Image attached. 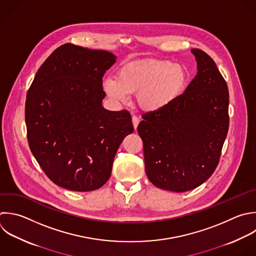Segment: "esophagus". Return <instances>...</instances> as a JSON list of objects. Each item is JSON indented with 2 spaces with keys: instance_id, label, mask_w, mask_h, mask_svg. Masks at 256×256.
I'll return each instance as SVG.
<instances>
[{
  "instance_id": "esophagus-1",
  "label": "esophagus",
  "mask_w": 256,
  "mask_h": 256,
  "mask_svg": "<svg viewBox=\"0 0 256 256\" xmlns=\"http://www.w3.org/2000/svg\"><path fill=\"white\" fill-rule=\"evenodd\" d=\"M132 123H133V126L135 129H137V126L139 124V118L137 116H132Z\"/></svg>"
}]
</instances>
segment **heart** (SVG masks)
I'll return each mask as SVG.
<instances>
[{
    "instance_id": "b5f03b06",
    "label": "heart",
    "mask_w": 256,
    "mask_h": 256,
    "mask_svg": "<svg viewBox=\"0 0 256 256\" xmlns=\"http://www.w3.org/2000/svg\"><path fill=\"white\" fill-rule=\"evenodd\" d=\"M187 83L185 69L170 61H139L120 68L117 77L104 79L103 87L110 98L126 102L137 93L139 106L155 112L182 94Z\"/></svg>"
}]
</instances>
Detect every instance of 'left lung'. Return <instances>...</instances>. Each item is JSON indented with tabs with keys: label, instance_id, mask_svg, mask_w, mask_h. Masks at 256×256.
Returning a JSON list of instances; mask_svg holds the SVG:
<instances>
[{
	"label": "left lung",
	"instance_id": "1",
	"mask_svg": "<svg viewBox=\"0 0 256 256\" xmlns=\"http://www.w3.org/2000/svg\"><path fill=\"white\" fill-rule=\"evenodd\" d=\"M197 75L169 105L142 115L137 127L145 171L156 187L185 192L216 169L229 127L227 84L213 59L192 49Z\"/></svg>",
	"mask_w": 256,
	"mask_h": 256
}]
</instances>
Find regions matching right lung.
I'll return each mask as SVG.
<instances>
[{"mask_svg":"<svg viewBox=\"0 0 256 256\" xmlns=\"http://www.w3.org/2000/svg\"><path fill=\"white\" fill-rule=\"evenodd\" d=\"M115 59L107 51L64 44L43 63L28 90L30 149L49 179L63 188L87 192L103 186L121 142L134 131L127 110L102 106V78Z\"/></svg>","mask_w":256,"mask_h":256,"instance_id":"add662e5","label":"right lung"}]
</instances>
